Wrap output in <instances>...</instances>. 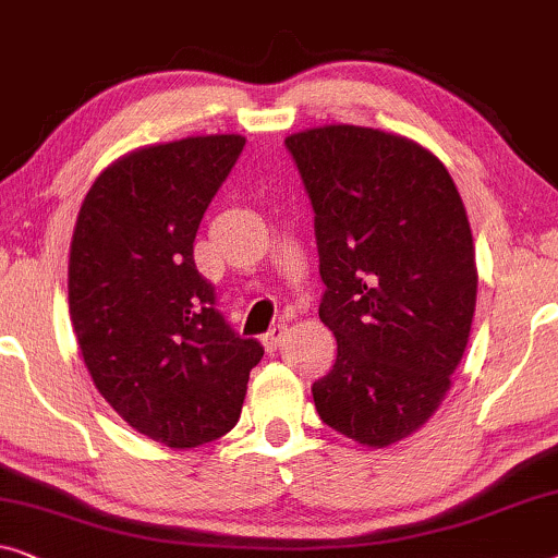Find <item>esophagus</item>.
Instances as JSON below:
<instances>
[{"instance_id": "34e87169", "label": "esophagus", "mask_w": 558, "mask_h": 558, "mask_svg": "<svg viewBox=\"0 0 558 558\" xmlns=\"http://www.w3.org/2000/svg\"><path fill=\"white\" fill-rule=\"evenodd\" d=\"M286 333H288V326L286 324H276L270 328L268 333H265V339H263V343H265V349L268 351H276L282 341H286Z\"/></svg>"}]
</instances>
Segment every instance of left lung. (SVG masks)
<instances>
[{
	"instance_id": "obj_1",
	"label": "left lung",
	"mask_w": 558,
	"mask_h": 558,
	"mask_svg": "<svg viewBox=\"0 0 558 558\" xmlns=\"http://www.w3.org/2000/svg\"><path fill=\"white\" fill-rule=\"evenodd\" d=\"M313 207L318 316L339 343L313 381L318 417L368 447L425 425L450 389L475 313L473 232L442 161L361 125L286 138Z\"/></svg>"
}]
</instances>
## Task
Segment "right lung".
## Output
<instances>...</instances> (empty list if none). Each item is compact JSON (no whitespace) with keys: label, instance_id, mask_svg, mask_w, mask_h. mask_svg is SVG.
Returning a JSON list of instances; mask_svg holds the SVG:
<instances>
[{"label":"right lung","instance_id":"1","mask_svg":"<svg viewBox=\"0 0 558 558\" xmlns=\"http://www.w3.org/2000/svg\"><path fill=\"white\" fill-rule=\"evenodd\" d=\"M242 146L232 133L125 154L85 194L70 245V320L93 384L133 429L177 450L238 425L265 354L227 324L194 265L204 211Z\"/></svg>","mask_w":558,"mask_h":558}]
</instances>
